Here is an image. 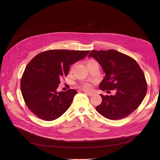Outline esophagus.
I'll use <instances>...</instances> for the list:
<instances>
[{"instance_id": "1", "label": "esophagus", "mask_w": 160, "mask_h": 160, "mask_svg": "<svg viewBox=\"0 0 160 160\" xmlns=\"http://www.w3.org/2000/svg\"><path fill=\"white\" fill-rule=\"evenodd\" d=\"M84 92H85V94H87V95H88L89 96H92V95H94V94H95L94 92H88V91H84Z\"/></svg>"}]
</instances>
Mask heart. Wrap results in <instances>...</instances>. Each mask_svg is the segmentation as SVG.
Wrapping results in <instances>:
<instances>
[{
  "label": "heart",
  "mask_w": 160,
  "mask_h": 160,
  "mask_svg": "<svg viewBox=\"0 0 160 160\" xmlns=\"http://www.w3.org/2000/svg\"><path fill=\"white\" fill-rule=\"evenodd\" d=\"M81 87H82V88L85 89V90H88V89H90L91 88V85L89 83H84L82 84Z\"/></svg>",
  "instance_id": "heart-1"
}]
</instances>
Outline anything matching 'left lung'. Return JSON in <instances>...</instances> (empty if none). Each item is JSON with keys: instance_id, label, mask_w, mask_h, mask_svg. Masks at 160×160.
<instances>
[{"instance_id": "8db88e82", "label": "left lung", "mask_w": 160, "mask_h": 160, "mask_svg": "<svg viewBox=\"0 0 160 160\" xmlns=\"http://www.w3.org/2000/svg\"><path fill=\"white\" fill-rule=\"evenodd\" d=\"M90 57L99 63L106 74L99 88L116 90L114 96L100 94L102 101L96 108L97 111L109 120L127 117L139 106L147 92L145 76L139 65L128 56L112 49L92 51Z\"/></svg>"}]
</instances>
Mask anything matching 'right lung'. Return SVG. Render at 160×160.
Instances as JSON below:
<instances>
[{"mask_svg":"<svg viewBox=\"0 0 160 160\" xmlns=\"http://www.w3.org/2000/svg\"><path fill=\"white\" fill-rule=\"evenodd\" d=\"M89 52L49 50L38 54L28 64L21 78V91L28 108L36 116L52 121L70 107L78 92L74 89L58 92L60 79L68 75L72 64Z\"/></svg>","mask_w":160,"mask_h":160,"instance_id":"obj_1","label":"right lung"}]
</instances>
